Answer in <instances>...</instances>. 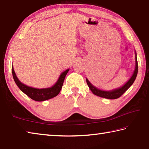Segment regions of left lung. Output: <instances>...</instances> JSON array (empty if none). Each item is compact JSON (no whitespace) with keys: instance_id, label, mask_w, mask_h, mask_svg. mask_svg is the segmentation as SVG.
<instances>
[{"instance_id":"8db88e82","label":"left lung","mask_w":149,"mask_h":149,"mask_svg":"<svg viewBox=\"0 0 149 149\" xmlns=\"http://www.w3.org/2000/svg\"><path fill=\"white\" fill-rule=\"evenodd\" d=\"M138 61H137L136 54L135 70H134V72L132 76L130 77L129 81H128L126 84H125V85L121 87V88H118V89H115L113 90H112V91H103V90H99L97 88H95V86H93L92 84L89 82L88 80L87 79L86 80V83H87V84H88L89 88L92 92L93 94L96 95H97V96H100V97H101L110 99V100H114V99H117V98H119V97H121V96L130 88V86L132 85L134 82V81H135L136 76H137V74H138Z\"/></svg>"}]
</instances>
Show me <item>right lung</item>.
I'll list each match as a JSON object with an SVG mask.
<instances>
[{
    "mask_svg": "<svg viewBox=\"0 0 149 149\" xmlns=\"http://www.w3.org/2000/svg\"><path fill=\"white\" fill-rule=\"evenodd\" d=\"M11 71H12V75L15 82L22 92H24L25 94L27 95L28 97H30L33 100L36 101H43L53 98L59 94L61 88H62L64 80H65L67 73L69 71V69L66 70V71L61 74L59 79L53 86L50 87V88L42 89L34 88L22 84L17 77L15 73L14 72L13 65L11 66Z\"/></svg>",
    "mask_w": 149,
    "mask_h": 149,
    "instance_id": "obj_1",
    "label": "right lung"
}]
</instances>
